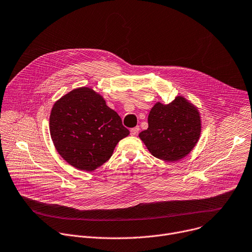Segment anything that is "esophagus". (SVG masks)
<instances>
[{"label":"esophagus","mask_w":252,"mask_h":252,"mask_svg":"<svg viewBox=\"0 0 252 252\" xmlns=\"http://www.w3.org/2000/svg\"><path fill=\"white\" fill-rule=\"evenodd\" d=\"M139 131H140V127H139V126L132 127V128L130 129V134H131V135H136V134L139 133Z\"/></svg>","instance_id":"34e87169"}]
</instances>
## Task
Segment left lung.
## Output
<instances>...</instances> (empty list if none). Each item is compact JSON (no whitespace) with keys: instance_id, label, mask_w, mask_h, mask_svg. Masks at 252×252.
Wrapping results in <instances>:
<instances>
[{"instance_id":"8db88e82","label":"left lung","mask_w":252,"mask_h":252,"mask_svg":"<svg viewBox=\"0 0 252 252\" xmlns=\"http://www.w3.org/2000/svg\"><path fill=\"white\" fill-rule=\"evenodd\" d=\"M149 127L139 133L149 152L165 162L188 156L197 145L202 129L198 107L182 95L164 104L158 101L148 117Z\"/></svg>"}]
</instances>
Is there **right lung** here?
<instances>
[{
  "label": "right lung",
  "instance_id": "add662e5",
  "mask_svg": "<svg viewBox=\"0 0 252 252\" xmlns=\"http://www.w3.org/2000/svg\"><path fill=\"white\" fill-rule=\"evenodd\" d=\"M51 139L58 154L72 167L94 172L112 156L129 134L117 111L90 87L74 88L55 101L49 119Z\"/></svg>",
  "mask_w": 252,
  "mask_h": 252
}]
</instances>
